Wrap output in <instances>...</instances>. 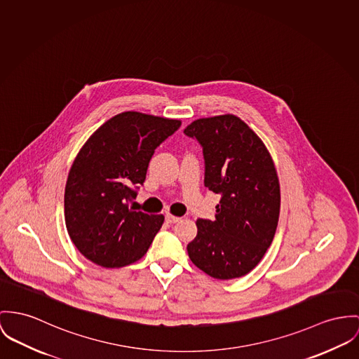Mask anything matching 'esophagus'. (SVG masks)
Returning <instances> with one entry per match:
<instances>
[{"instance_id":"esophagus-1","label":"esophagus","mask_w":359,"mask_h":359,"mask_svg":"<svg viewBox=\"0 0 359 359\" xmlns=\"http://www.w3.org/2000/svg\"><path fill=\"white\" fill-rule=\"evenodd\" d=\"M180 220V217H176V216H172V215H165V221L168 224H175L177 221Z\"/></svg>"}]
</instances>
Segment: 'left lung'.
Returning <instances> with one entry per match:
<instances>
[{"label":"left lung","mask_w":359,"mask_h":359,"mask_svg":"<svg viewBox=\"0 0 359 359\" xmlns=\"http://www.w3.org/2000/svg\"><path fill=\"white\" fill-rule=\"evenodd\" d=\"M184 134L202 146L205 187L221 195L216 219L196 220L189 257L215 278L245 276L276 232L280 186L273 160L264 142L233 114L195 120Z\"/></svg>","instance_id":"left-lung-1"}]
</instances>
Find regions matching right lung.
Returning <instances> with one entry per match:
<instances>
[{
	"label": "right lung",
	"instance_id": "add662e5",
	"mask_svg": "<svg viewBox=\"0 0 359 359\" xmlns=\"http://www.w3.org/2000/svg\"><path fill=\"white\" fill-rule=\"evenodd\" d=\"M180 126V120L124 111L83 144L67 179L64 216L87 259L120 268L146 254L164 216L135 212L128 202L137 198L154 150Z\"/></svg>",
	"mask_w": 359,
	"mask_h": 359
}]
</instances>
